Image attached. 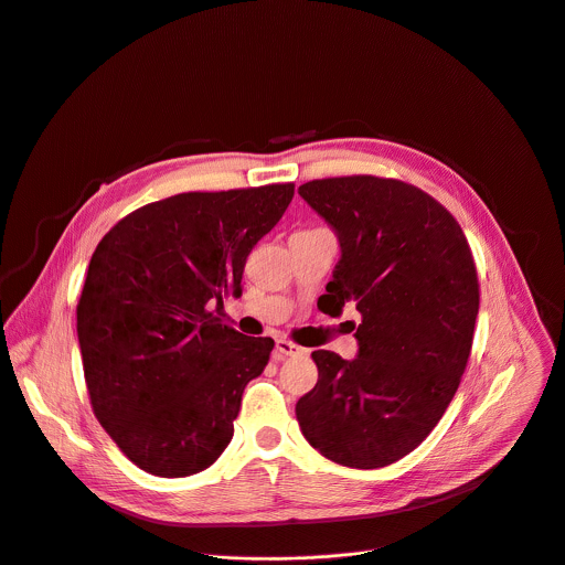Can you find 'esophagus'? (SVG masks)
Listing matches in <instances>:
<instances>
[{
    "instance_id": "34e87169",
    "label": "esophagus",
    "mask_w": 565,
    "mask_h": 565,
    "mask_svg": "<svg viewBox=\"0 0 565 565\" xmlns=\"http://www.w3.org/2000/svg\"><path fill=\"white\" fill-rule=\"evenodd\" d=\"M305 350L291 341H287V338H278L276 341V359L278 361H285V359H291V356H302Z\"/></svg>"
}]
</instances>
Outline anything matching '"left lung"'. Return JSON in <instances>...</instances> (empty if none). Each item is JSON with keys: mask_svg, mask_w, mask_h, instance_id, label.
<instances>
[{"mask_svg": "<svg viewBox=\"0 0 565 565\" xmlns=\"http://www.w3.org/2000/svg\"><path fill=\"white\" fill-rule=\"evenodd\" d=\"M338 234L341 260L318 309L356 302L359 356L311 354L318 383L296 403L311 447L333 463L385 468L416 449L455 398L479 313L461 224L414 184L345 175L298 186Z\"/></svg>", "mask_w": 565, "mask_h": 565, "instance_id": "8db88e82", "label": "left lung"}]
</instances>
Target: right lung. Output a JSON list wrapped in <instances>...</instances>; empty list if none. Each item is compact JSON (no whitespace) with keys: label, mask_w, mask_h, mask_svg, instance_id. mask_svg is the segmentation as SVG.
<instances>
[{"label":"right lung","mask_w":565,"mask_h":565,"mask_svg":"<svg viewBox=\"0 0 565 565\" xmlns=\"http://www.w3.org/2000/svg\"><path fill=\"white\" fill-rule=\"evenodd\" d=\"M294 198V182L191 191L122 217L93 252L77 302L90 407L140 470L180 479L232 443L247 383L271 338L220 318L247 256Z\"/></svg>","instance_id":"add662e5"}]
</instances>
